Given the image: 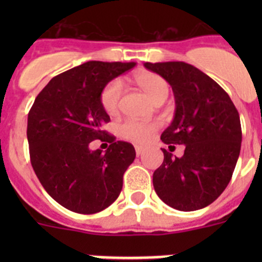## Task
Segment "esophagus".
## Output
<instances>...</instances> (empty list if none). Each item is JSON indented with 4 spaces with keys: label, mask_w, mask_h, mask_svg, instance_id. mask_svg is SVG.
I'll return each mask as SVG.
<instances>
[{
    "label": "esophagus",
    "mask_w": 262,
    "mask_h": 262,
    "mask_svg": "<svg viewBox=\"0 0 262 262\" xmlns=\"http://www.w3.org/2000/svg\"><path fill=\"white\" fill-rule=\"evenodd\" d=\"M135 151H136V155L140 156V155L144 154V147H142V145H135Z\"/></svg>",
    "instance_id": "esophagus-1"
}]
</instances>
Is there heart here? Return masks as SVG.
<instances>
[{
	"label": "heart",
	"mask_w": 262,
	"mask_h": 262,
	"mask_svg": "<svg viewBox=\"0 0 262 262\" xmlns=\"http://www.w3.org/2000/svg\"><path fill=\"white\" fill-rule=\"evenodd\" d=\"M134 81L155 103L168 97V82L154 72H140L134 77ZM120 93H122V85L119 81H111L102 90L101 103H102L103 110L108 115H114L118 113ZM157 128H159V124L156 122H138V120L128 119L124 120L119 126V134L126 140L143 144L151 140Z\"/></svg>",
	"instance_id": "b5f03b06"
}]
</instances>
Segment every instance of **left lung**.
Instances as JSON below:
<instances>
[{"mask_svg":"<svg viewBox=\"0 0 262 262\" xmlns=\"http://www.w3.org/2000/svg\"><path fill=\"white\" fill-rule=\"evenodd\" d=\"M168 81L176 99L172 124L161 134L169 148L185 145L176 157L161 148L164 161L154 173L160 200L180 211L209 206L230 184L242 147L239 113L221 85L184 61L145 62Z\"/></svg>","mask_w":262,"mask_h":262,"instance_id":"1","label":"left lung"}]
</instances>
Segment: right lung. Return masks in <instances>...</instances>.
Wrapping results in <instances>:
<instances>
[{"instance_id":"add662e5","label":"right lung","mask_w":262,"mask_h":262,"mask_svg":"<svg viewBox=\"0 0 262 262\" xmlns=\"http://www.w3.org/2000/svg\"><path fill=\"white\" fill-rule=\"evenodd\" d=\"M135 62L88 61L45 86L29 111L27 140L36 177L57 203L78 214L102 211L119 196L123 174L135 160L131 143L103 131L110 122L101 103L106 85ZM98 138L103 154L89 148Z\"/></svg>"}]
</instances>
